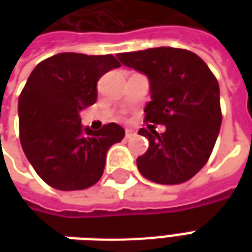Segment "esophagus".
<instances>
[{"instance_id":"obj_1","label":"esophagus","mask_w":252,"mask_h":252,"mask_svg":"<svg viewBox=\"0 0 252 252\" xmlns=\"http://www.w3.org/2000/svg\"><path fill=\"white\" fill-rule=\"evenodd\" d=\"M135 136V131H132L129 128H126V139H131V137Z\"/></svg>"}]
</instances>
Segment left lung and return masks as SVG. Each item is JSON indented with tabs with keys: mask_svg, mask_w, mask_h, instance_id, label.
<instances>
[{
	"mask_svg": "<svg viewBox=\"0 0 252 252\" xmlns=\"http://www.w3.org/2000/svg\"><path fill=\"white\" fill-rule=\"evenodd\" d=\"M117 58L147 75L151 101L144 108L146 120L166 126L163 133L139 131L150 146L136 159L137 169L162 185L189 181L205 166L219 136L222 117L217 79L206 63L188 50L158 47Z\"/></svg>",
	"mask_w": 252,
	"mask_h": 252,
	"instance_id": "left-lung-1",
	"label": "left lung"
}]
</instances>
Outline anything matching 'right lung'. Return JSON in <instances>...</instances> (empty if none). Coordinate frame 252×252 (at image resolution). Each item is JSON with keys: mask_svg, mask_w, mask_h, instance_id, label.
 Segmentation results:
<instances>
[{"mask_svg": "<svg viewBox=\"0 0 252 252\" xmlns=\"http://www.w3.org/2000/svg\"><path fill=\"white\" fill-rule=\"evenodd\" d=\"M120 67L113 55L62 52L40 62L19 97L20 142L41 180L54 189L82 190L98 182L106 153L126 131L116 123L93 131L79 112L97 101V82Z\"/></svg>", "mask_w": 252, "mask_h": 252, "instance_id": "1", "label": "right lung"}]
</instances>
